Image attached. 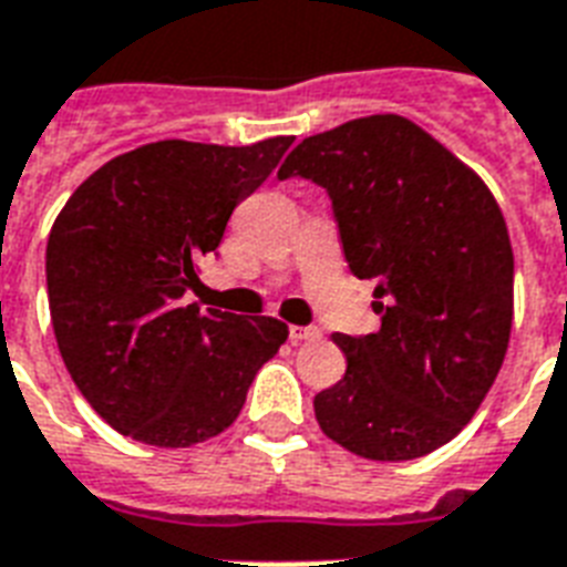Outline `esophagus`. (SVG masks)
<instances>
[{"mask_svg":"<svg viewBox=\"0 0 567 567\" xmlns=\"http://www.w3.org/2000/svg\"><path fill=\"white\" fill-rule=\"evenodd\" d=\"M288 336H291V341L297 344V341L321 339V330H318V327H291V330H288Z\"/></svg>","mask_w":567,"mask_h":567,"instance_id":"esophagus-1","label":"esophagus"}]
</instances>
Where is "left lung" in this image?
Instances as JSON below:
<instances>
[{
    "label": "left lung",
    "instance_id": "8db88e82",
    "mask_svg": "<svg viewBox=\"0 0 567 567\" xmlns=\"http://www.w3.org/2000/svg\"><path fill=\"white\" fill-rule=\"evenodd\" d=\"M279 178L327 189L348 267L378 279L380 330L332 336L348 371L315 395L318 425L369 461L434 452L475 416L508 351L514 255L496 198L401 115L302 140Z\"/></svg>",
    "mask_w": 567,
    "mask_h": 567
}]
</instances>
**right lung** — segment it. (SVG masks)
Masks as SVG:
<instances>
[{
	"label": "right lung",
	"instance_id": "add662e5",
	"mask_svg": "<svg viewBox=\"0 0 567 567\" xmlns=\"http://www.w3.org/2000/svg\"><path fill=\"white\" fill-rule=\"evenodd\" d=\"M291 142H151L103 163L55 216L47 293L59 353L85 401L124 437L187 449L223 434L288 339L276 318L202 312L184 293L231 210Z\"/></svg>",
	"mask_w": 567,
	"mask_h": 567
}]
</instances>
